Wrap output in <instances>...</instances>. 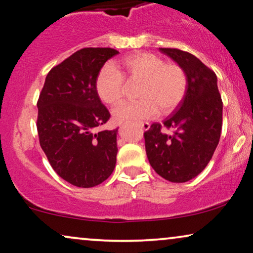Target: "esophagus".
Segmentation results:
<instances>
[{
	"label": "esophagus",
	"instance_id": "obj_1",
	"mask_svg": "<svg viewBox=\"0 0 253 253\" xmlns=\"http://www.w3.org/2000/svg\"><path fill=\"white\" fill-rule=\"evenodd\" d=\"M139 126L141 127V130H148L149 126H151V124H149L148 122H142V123H139Z\"/></svg>",
	"mask_w": 253,
	"mask_h": 253
}]
</instances>
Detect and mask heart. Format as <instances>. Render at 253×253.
<instances>
[{
	"mask_svg": "<svg viewBox=\"0 0 253 253\" xmlns=\"http://www.w3.org/2000/svg\"><path fill=\"white\" fill-rule=\"evenodd\" d=\"M126 82L137 83L139 100L126 102L115 109L114 118L122 121L153 119L170 113L184 99L187 90V76L174 63L149 52H135L113 65H106L98 73L96 91L105 104L115 106L123 100Z\"/></svg>",
	"mask_w": 253,
	"mask_h": 253,
	"instance_id": "b5f03b06",
	"label": "heart"
}]
</instances>
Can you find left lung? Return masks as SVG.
I'll return each instance as SVG.
<instances>
[{"mask_svg":"<svg viewBox=\"0 0 253 253\" xmlns=\"http://www.w3.org/2000/svg\"><path fill=\"white\" fill-rule=\"evenodd\" d=\"M187 76V90L174 112L144 132L146 154L154 170L172 182L200 174L217 148L222 126V100L214 72L199 58L173 47H160ZM166 129H171L167 134Z\"/></svg>","mask_w":253,"mask_h":253,"instance_id":"left-lung-1","label":"left lung"}]
</instances>
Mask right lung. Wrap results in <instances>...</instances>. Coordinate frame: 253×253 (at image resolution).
<instances>
[{
  "instance_id": "add662e5",
  "label": "right lung",
  "mask_w": 253,
  "mask_h": 253,
  "mask_svg": "<svg viewBox=\"0 0 253 253\" xmlns=\"http://www.w3.org/2000/svg\"><path fill=\"white\" fill-rule=\"evenodd\" d=\"M118 53L112 47L76 51L51 68L40 93V145L56 173L76 187L99 185L114 171L118 129L96 132L111 118L96 91V79Z\"/></svg>"
}]
</instances>
